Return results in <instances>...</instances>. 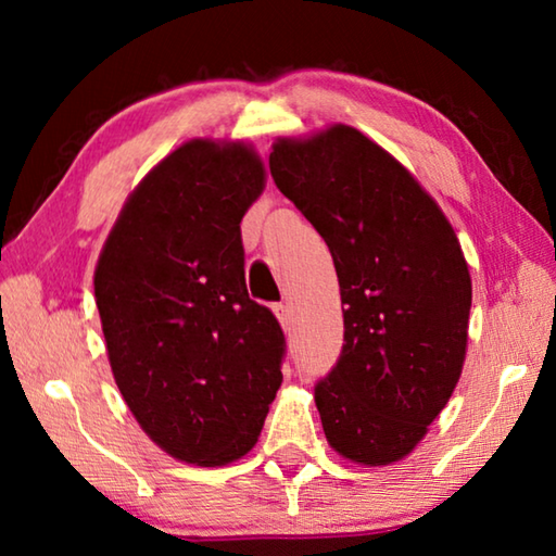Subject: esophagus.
<instances>
[{
    "mask_svg": "<svg viewBox=\"0 0 556 556\" xmlns=\"http://www.w3.org/2000/svg\"><path fill=\"white\" fill-rule=\"evenodd\" d=\"M271 312H275V316L279 318V324L285 331H291V326H294V314H291L289 304H275L271 306Z\"/></svg>",
    "mask_w": 556,
    "mask_h": 556,
    "instance_id": "obj_1",
    "label": "esophagus"
}]
</instances>
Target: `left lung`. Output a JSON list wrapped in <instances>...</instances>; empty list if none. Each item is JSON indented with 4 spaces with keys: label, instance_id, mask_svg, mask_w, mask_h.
<instances>
[{
    "label": "left lung",
    "instance_id": "obj_1",
    "mask_svg": "<svg viewBox=\"0 0 556 556\" xmlns=\"http://www.w3.org/2000/svg\"><path fill=\"white\" fill-rule=\"evenodd\" d=\"M269 172L331 250L343 351L316 382L328 444L388 466L412 454L464 368L470 275L454 228L397 159L348 125L279 139Z\"/></svg>",
    "mask_w": 556,
    "mask_h": 556
}]
</instances>
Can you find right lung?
I'll return each instance as SVG.
<instances>
[{"label": "right lung", "instance_id": "1", "mask_svg": "<svg viewBox=\"0 0 556 556\" xmlns=\"http://www.w3.org/2000/svg\"><path fill=\"white\" fill-rule=\"evenodd\" d=\"M262 188L252 147L186 142L135 188L96 267L122 397L186 464L248 454L281 384L285 333L244 287L240 223Z\"/></svg>", "mask_w": 556, "mask_h": 556}]
</instances>
